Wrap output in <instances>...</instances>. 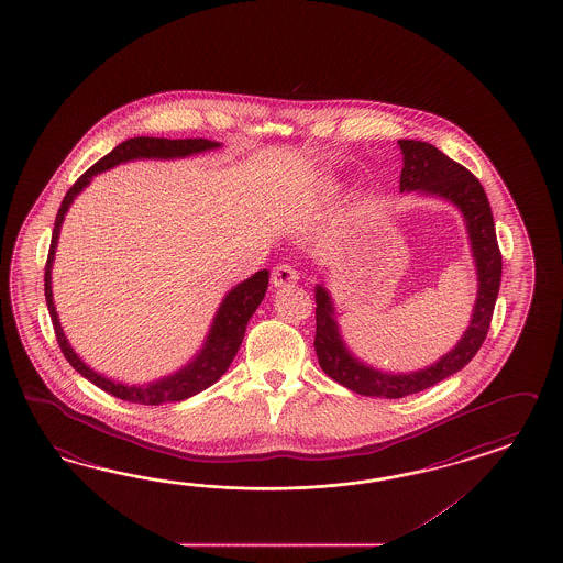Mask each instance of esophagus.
I'll return each mask as SVG.
<instances>
[{
	"label": "esophagus",
	"mask_w": 563,
	"mask_h": 563,
	"mask_svg": "<svg viewBox=\"0 0 563 563\" xmlns=\"http://www.w3.org/2000/svg\"><path fill=\"white\" fill-rule=\"evenodd\" d=\"M271 280H273L274 287H289L299 280V273L290 264H278V266H274Z\"/></svg>",
	"instance_id": "esophagus-1"
}]
</instances>
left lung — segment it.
<instances>
[{"label":"left lung","mask_w":563,"mask_h":563,"mask_svg":"<svg viewBox=\"0 0 563 563\" xmlns=\"http://www.w3.org/2000/svg\"><path fill=\"white\" fill-rule=\"evenodd\" d=\"M404 167L399 176V192H416L418 197L441 198L451 202L463 217L467 240L472 247L477 292L467 330L459 338L453 349L432 365L410 371L391 373L361 361L350 350L335 313L332 292L325 285V276L316 285V352L318 361L328 377L338 380L350 391L366 397H399L420 394L428 387L459 373L472 361L486 340L494 305L498 299L501 278V256L496 240L494 217L487 202L486 192L479 180L459 166L451 157L439 152L434 145L413 139L397 141Z\"/></svg>","instance_id":"left-lung-1"}]
</instances>
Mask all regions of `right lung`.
I'll list each match as a JSON object with an SVG mask.
<instances>
[{
  "label": "right lung",
  "mask_w": 563,
  "mask_h": 563,
  "mask_svg": "<svg viewBox=\"0 0 563 563\" xmlns=\"http://www.w3.org/2000/svg\"><path fill=\"white\" fill-rule=\"evenodd\" d=\"M221 143L209 141V139H157V137H133L122 141L121 145H117L112 152L104 155L100 162H96L93 166L77 180L67 195L63 198L62 209L55 219V229H53V238H51V250H48V260H46L45 268V297L53 328L57 334V342L62 346L65 358L69 361V365L76 368L77 373L84 379L90 380L96 387H100L102 391H107L110 396L119 397L131 404H145V406H159V404H174V401H183L188 397L197 396L200 391H205L207 387H211L213 383L221 379L225 375L231 361L235 358L238 350L242 346L243 334H245V325L250 318L254 316V311L262 303L266 289H268V271H258L252 274L250 278H245L240 285H235L233 289H229L223 297V301L214 311L211 328L202 340V346L197 350V354L180 366L178 371L164 375L159 379L150 380V383H122V380L107 377L98 371H93L88 363L81 361V356L77 354L74 346L69 344L67 335L63 332L59 313L55 307L53 299V262H55V252H57V243L62 235V225L65 221V214L71 209L74 200H76L88 186H90L93 176L108 172L112 167L129 164V162H137V159H184V157H192L200 153L214 152L219 150Z\"/></svg>",
  "instance_id": "add662e5"
}]
</instances>
